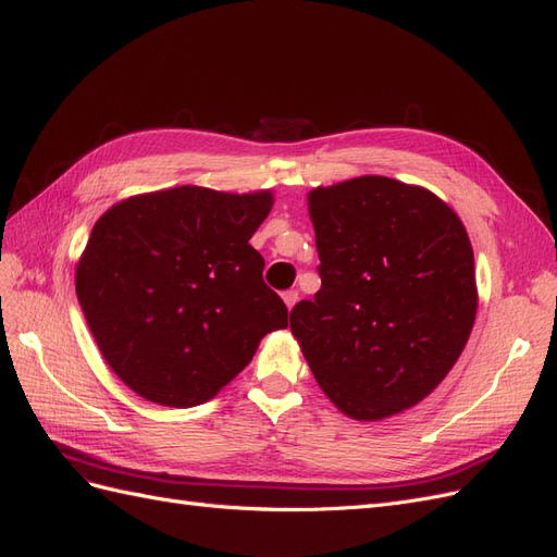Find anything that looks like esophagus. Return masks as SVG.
<instances>
[{
	"label": "esophagus",
	"mask_w": 557,
	"mask_h": 557,
	"mask_svg": "<svg viewBox=\"0 0 557 557\" xmlns=\"http://www.w3.org/2000/svg\"><path fill=\"white\" fill-rule=\"evenodd\" d=\"M297 299H299V293H297V290L283 293V301H285V307H288V309H293V307L297 305Z\"/></svg>",
	"instance_id": "esophagus-1"
}]
</instances>
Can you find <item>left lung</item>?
I'll return each mask as SVG.
<instances>
[{"mask_svg":"<svg viewBox=\"0 0 557 557\" xmlns=\"http://www.w3.org/2000/svg\"><path fill=\"white\" fill-rule=\"evenodd\" d=\"M323 285L290 330L336 409L372 423L423 401L458 362L479 290L467 230L444 199L387 176L309 193Z\"/></svg>","mask_w":557,"mask_h":557,"instance_id":"1","label":"left lung"}]
</instances>
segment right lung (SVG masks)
<instances>
[{"instance_id":"add662e5","label":"right lung","mask_w":557,"mask_h":557,"mask_svg":"<svg viewBox=\"0 0 557 557\" xmlns=\"http://www.w3.org/2000/svg\"><path fill=\"white\" fill-rule=\"evenodd\" d=\"M274 207L199 185L134 195L95 223L76 262V297L115 376L139 397L188 409L213 399L288 327L248 242Z\"/></svg>"}]
</instances>
